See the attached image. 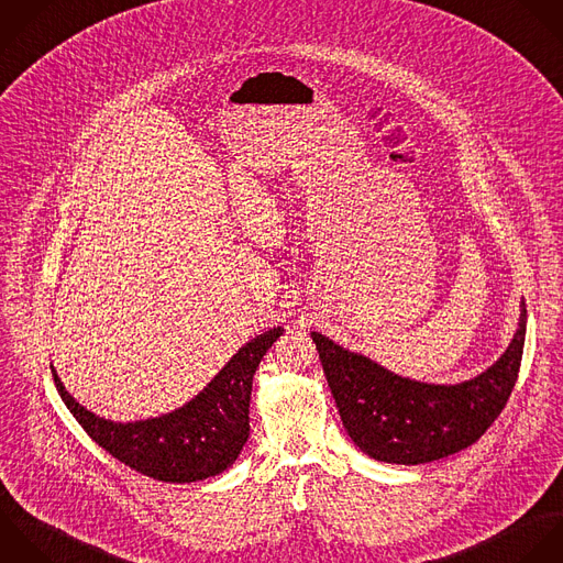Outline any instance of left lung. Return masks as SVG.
<instances>
[{
    "instance_id": "left-lung-1",
    "label": "left lung",
    "mask_w": 563,
    "mask_h": 563,
    "mask_svg": "<svg viewBox=\"0 0 563 563\" xmlns=\"http://www.w3.org/2000/svg\"><path fill=\"white\" fill-rule=\"evenodd\" d=\"M525 335L522 302L520 329L503 357L478 377L445 386L395 375L322 333H311L349 437L371 459L395 465L432 463L474 445L511 397Z\"/></svg>"
}]
</instances>
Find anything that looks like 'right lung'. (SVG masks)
Returning a JSON list of instances; mask_svg holds the SVG:
<instances>
[{
  "label": "right lung",
  "instance_id": "obj_1",
  "mask_svg": "<svg viewBox=\"0 0 563 563\" xmlns=\"http://www.w3.org/2000/svg\"><path fill=\"white\" fill-rule=\"evenodd\" d=\"M283 329H269L239 349L214 379L186 406L146 421L115 423L82 408L52 377L67 410L104 452L162 483H197L225 472L250 437L252 379Z\"/></svg>",
  "mask_w": 563,
  "mask_h": 563
}]
</instances>
